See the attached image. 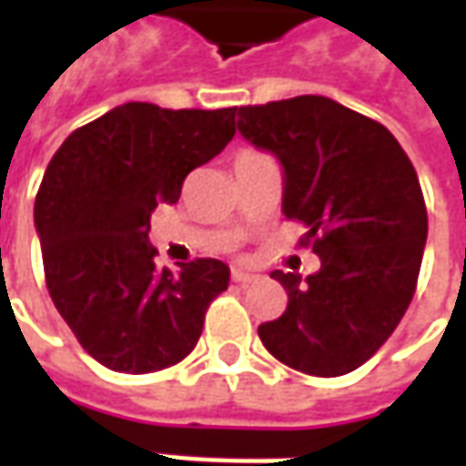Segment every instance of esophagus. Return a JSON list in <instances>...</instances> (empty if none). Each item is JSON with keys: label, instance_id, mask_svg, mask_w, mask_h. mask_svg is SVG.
<instances>
[{"label": "esophagus", "instance_id": "obj_1", "mask_svg": "<svg viewBox=\"0 0 466 466\" xmlns=\"http://www.w3.org/2000/svg\"><path fill=\"white\" fill-rule=\"evenodd\" d=\"M230 278H233V282H236V285H243V288H246V285H251V282L257 279V275H251V272H243V269H233V275H230Z\"/></svg>", "mask_w": 466, "mask_h": 466}]
</instances>
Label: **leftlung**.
Returning a JSON list of instances; mask_svg holds the SVG:
<instances>
[{
    "instance_id": "8db88e82",
    "label": "left lung",
    "mask_w": 466,
    "mask_h": 466,
    "mask_svg": "<svg viewBox=\"0 0 466 466\" xmlns=\"http://www.w3.org/2000/svg\"><path fill=\"white\" fill-rule=\"evenodd\" d=\"M238 132L282 168V215L309 225L319 272L275 269L285 313L259 327L264 348L311 376L363 366L412 300L428 212L394 135L324 96L241 106Z\"/></svg>"
}]
</instances>
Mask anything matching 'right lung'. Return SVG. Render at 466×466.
I'll list each match as a JSON object with an SVG mask.
<instances>
[{"mask_svg": "<svg viewBox=\"0 0 466 466\" xmlns=\"http://www.w3.org/2000/svg\"><path fill=\"white\" fill-rule=\"evenodd\" d=\"M236 135V108L124 103L72 132L35 197V233L56 311L100 366L153 373L194 350L230 282L220 259L155 267L150 212Z\"/></svg>", "mask_w": 466, "mask_h": 466, "instance_id": "add662e5", "label": "right lung"}]
</instances>
